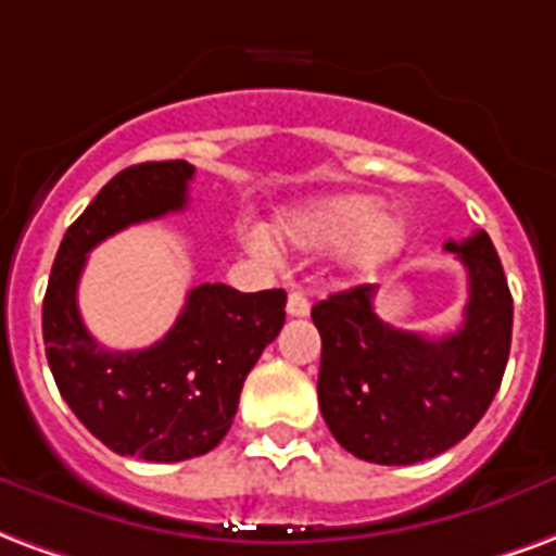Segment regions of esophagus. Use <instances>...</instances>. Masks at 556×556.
Wrapping results in <instances>:
<instances>
[{
    "label": "esophagus",
    "mask_w": 556,
    "mask_h": 556,
    "mask_svg": "<svg viewBox=\"0 0 556 556\" xmlns=\"http://www.w3.org/2000/svg\"><path fill=\"white\" fill-rule=\"evenodd\" d=\"M289 315L291 318H306L309 315V298L303 294V291H291L289 294Z\"/></svg>",
    "instance_id": "esophagus-1"
}]
</instances>
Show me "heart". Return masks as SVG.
Listing matches in <instances>:
<instances>
[{
  "instance_id": "1",
  "label": "heart",
  "mask_w": 556,
  "mask_h": 556,
  "mask_svg": "<svg viewBox=\"0 0 556 556\" xmlns=\"http://www.w3.org/2000/svg\"><path fill=\"white\" fill-rule=\"evenodd\" d=\"M274 229L282 244L306 253L341 247L344 265L362 277L389 265L406 241L404 220L382 212V203L371 194L315 197L286 208ZM247 244L262 256L274 253V244L262 229H250Z\"/></svg>"
}]
</instances>
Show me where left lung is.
I'll use <instances>...</instances> for the list:
<instances>
[{
  "instance_id": "1",
  "label": "left lung",
  "mask_w": 556,
  "mask_h": 556,
  "mask_svg": "<svg viewBox=\"0 0 556 556\" xmlns=\"http://www.w3.org/2000/svg\"><path fill=\"white\" fill-rule=\"evenodd\" d=\"M445 250L468 270L459 330L442 339L377 318V286L315 303L320 415L344 451L377 466H413L463 442L492 404L513 339V298L480 229Z\"/></svg>"
}]
</instances>
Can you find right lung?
Returning <instances> with one entry per match:
<instances>
[{
  "instance_id": "obj_1",
  "label": "right lung",
  "mask_w": 556,
  "mask_h": 556,
  "mask_svg": "<svg viewBox=\"0 0 556 556\" xmlns=\"http://www.w3.org/2000/svg\"><path fill=\"white\" fill-rule=\"evenodd\" d=\"M194 167L147 162L114 176L70 226L43 298V341L61 397L114 454L182 463L232 427L238 394L286 324V291L241 294L224 282L188 291L162 341L105 351L81 324L76 289L93 247L126 226L182 212Z\"/></svg>"
}]
</instances>
